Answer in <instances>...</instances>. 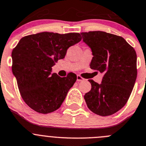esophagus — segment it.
Instances as JSON below:
<instances>
[{"label":"esophagus","mask_w":146,"mask_h":146,"mask_svg":"<svg viewBox=\"0 0 146 146\" xmlns=\"http://www.w3.org/2000/svg\"><path fill=\"white\" fill-rule=\"evenodd\" d=\"M84 81V78H83L81 76H77V81Z\"/></svg>","instance_id":"esophagus-1"}]
</instances>
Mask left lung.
Listing matches in <instances>:
<instances>
[{
	"mask_svg": "<svg viewBox=\"0 0 146 146\" xmlns=\"http://www.w3.org/2000/svg\"><path fill=\"white\" fill-rule=\"evenodd\" d=\"M91 48L90 68L104 73L101 84L88 80L92 89L84 95L87 107L100 116L116 113L126 104L137 78L135 50L122 36L101 31L84 32Z\"/></svg>",
	"mask_w": 146,
	"mask_h": 146,
	"instance_id": "8db88e82",
	"label": "left lung"
}]
</instances>
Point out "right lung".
Returning a JSON list of instances; mask_svg holds the SVG:
<instances>
[{
  "label": "right lung",
  "instance_id": "right-lung-1",
  "mask_svg": "<svg viewBox=\"0 0 146 146\" xmlns=\"http://www.w3.org/2000/svg\"><path fill=\"white\" fill-rule=\"evenodd\" d=\"M81 40L79 33L47 32L20 39L11 53L12 72L21 97L30 108L47 114L60 107L77 76L70 73L61 78L52 73V67Z\"/></svg>",
  "mask_w": 146,
  "mask_h": 146
}]
</instances>
